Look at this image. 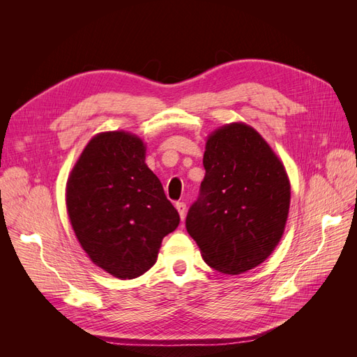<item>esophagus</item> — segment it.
Returning <instances> with one entry per match:
<instances>
[{
  "mask_svg": "<svg viewBox=\"0 0 357 357\" xmlns=\"http://www.w3.org/2000/svg\"><path fill=\"white\" fill-rule=\"evenodd\" d=\"M176 208H177L178 214H180V219L185 220V215H186V204H185V202H177V204H176Z\"/></svg>",
  "mask_w": 357,
  "mask_h": 357,
  "instance_id": "1",
  "label": "esophagus"
}]
</instances>
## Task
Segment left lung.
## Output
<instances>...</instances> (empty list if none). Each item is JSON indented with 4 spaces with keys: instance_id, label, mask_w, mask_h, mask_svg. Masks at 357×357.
Listing matches in <instances>:
<instances>
[{
    "instance_id": "1",
    "label": "left lung",
    "mask_w": 357,
    "mask_h": 357,
    "mask_svg": "<svg viewBox=\"0 0 357 357\" xmlns=\"http://www.w3.org/2000/svg\"><path fill=\"white\" fill-rule=\"evenodd\" d=\"M202 164L205 177L188 211L186 229L208 266L231 275L245 273L282 240L290 205L286 169L245 123L210 134Z\"/></svg>"
}]
</instances>
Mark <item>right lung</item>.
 I'll list each match as a JSON object with an SVG mask.
<instances>
[{
  "instance_id": "1",
  "label": "right lung",
  "mask_w": 357,
  "mask_h": 357,
  "mask_svg": "<svg viewBox=\"0 0 357 357\" xmlns=\"http://www.w3.org/2000/svg\"><path fill=\"white\" fill-rule=\"evenodd\" d=\"M142 138L125 131L95 135L67 181V210L91 261L126 280L152 268L180 215L146 165Z\"/></svg>"
}]
</instances>
